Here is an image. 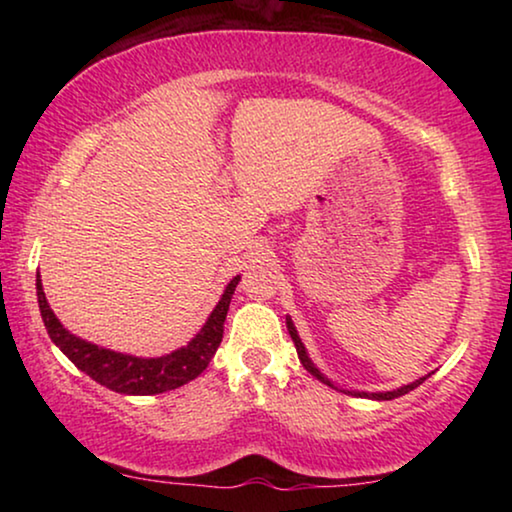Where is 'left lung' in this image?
Returning a JSON list of instances; mask_svg holds the SVG:
<instances>
[{"label":"left lung","instance_id":"8db88e82","mask_svg":"<svg viewBox=\"0 0 512 512\" xmlns=\"http://www.w3.org/2000/svg\"><path fill=\"white\" fill-rule=\"evenodd\" d=\"M286 328H289V335H291V340H293V345H296V352H298V359H300V363H303L305 366V370L310 375H314L317 377L319 382H324V384H328V387H335V384H331V380H328V377L321 373V370L314 366V363L310 361V356H307V352H305V345L303 342H300V338H298V331H296V326H293V321H291V317H286ZM429 377V375H426ZM426 377H419V380H415V382H410V384H405V387H401V389H394V391H377V394H366V391H347V394H354V396H366V398H375V401H391V398H398V396H405L408 394V391H412V389H417L419 384H422Z\"/></svg>","mask_w":512,"mask_h":512}]
</instances>
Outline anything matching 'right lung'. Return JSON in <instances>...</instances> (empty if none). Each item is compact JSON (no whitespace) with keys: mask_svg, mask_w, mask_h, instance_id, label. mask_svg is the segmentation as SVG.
Segmentation results:
<instances>
[{"mask_svg":"<svg viewBox=\"0 0 512 512\" xmlns=\"http://www.w3.org/2000/svg\"><path fill=\"white\" fill-rule=\"evenodd\" d=\"M237 284H240V275L230 279L221 300L207 317L205 326L200 328V333L186 347L172 354L156 356V359L111 352V349L97 347L93 342L76 338L53 314L46 300L44 286H41V279H37V298L48 335H51V340L60 347V352L76 368L93 377L95 382H100L102 387L116 391V394L151 396L177 389L181 384L195 380L209 366V361H212V356L221 345L223 321H226L230 298H233Z\"/></svg>","mask_w":512,"mask_h":512,"instance_id":"add662e5","label":"right lung"}]
</instances>
